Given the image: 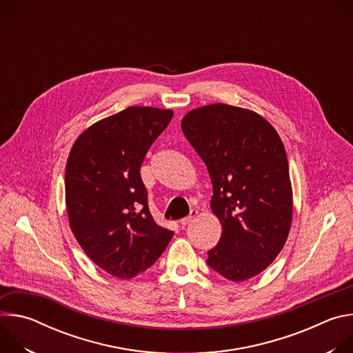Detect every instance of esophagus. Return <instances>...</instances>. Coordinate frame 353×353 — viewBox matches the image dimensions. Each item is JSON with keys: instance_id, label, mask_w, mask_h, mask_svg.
Segmentation results:
<instances>
[{"instance_id": "esophagus-1", "label": "esophagus", "mask_w": 353, "mask_h": 353, "mask_svg": "<svg viewBox=\"0 0 353 353\" xmlns=\"http://www.w3.org/2000/svg\"><path fill=\"white\" fill-rule=\"evenodd\" d=\"M196 215H198V211L196 210H191V212H190V215L188 216H185V218H183L181 221H180V225L184 228V226H187L188 223H191L195 218H196Z\"/></svg>"}]
</instances>
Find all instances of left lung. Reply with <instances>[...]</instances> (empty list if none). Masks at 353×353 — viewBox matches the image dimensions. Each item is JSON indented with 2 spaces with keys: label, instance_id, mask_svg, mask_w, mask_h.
Here are the masks:
<instances>
[{
  "label": "left lung",
  "instance_id": "obj_1",
  "mask_svg": "<svg viewBox=\"0 0 353 353\" xmlns=\"http://www.w3.org/2000/svg\"><path fill=\"white\" fill-rule=\"evenodd\" d=\"M181 130L207 165L211 210L222 225L208 265L233 282L259 275L281 253L292 226L293 192L282 139L259 113L225 103L190 110Z\"/></svg>",
  "mask_w": 353,
  "mask_h": 353
}]
</instances>
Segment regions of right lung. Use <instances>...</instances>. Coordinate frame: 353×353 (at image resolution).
<instances>
[{
  "label": "right lung",
  "mask_w": 353,
  "mask_h": 353,
  "mask_svg": "<svg viewBox=\"0 0 353 353\" xmlns=\"http://www.w3.org/2000/svg\"><path fill=\"white\" fill-rule=\"evenodd\" d=\"M173 117L170 109L131 106L88 127L65 166V205L71 230L85 254L120 279L146 271L173 232L148 208L141 165Z\"/></svg>",
  "instance_id": "right-lung-1"
}]
</instances>
